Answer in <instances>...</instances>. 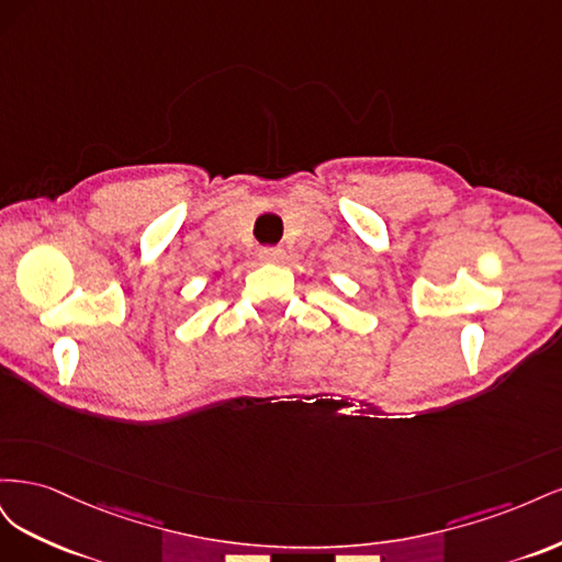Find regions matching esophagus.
Segmentation results:
<instances>
[{"label":"esophagus","instance_id":"1","mask_svg":"<svg viewBox=\"0 0 562 562\" xmlns=\"http://www.w3.org/2000/svg\"><path fill=\"white\" fill-rule=\"evenodd\" d=\"M260 260L262 262H269V265H274V262H281L283 260V248H277V246H265V248H260Z\"/></svg>","mask_w":562,"mask_h":562}]
</instances>
